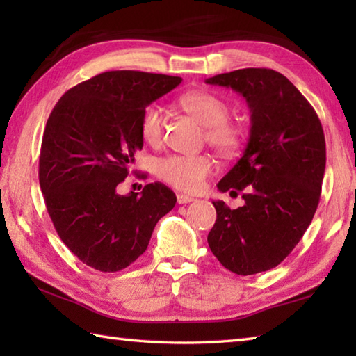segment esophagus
I'll return each mask as SVG.
<instances>
[{
	"mask_svg": "<svg viewBox=\"0 0 356 356\" xmlns=\"http://www.w3.org/2000/svg\"><path fill=\"white\" fill-rule=\"evenodd\" d=\"M190 202H194V197H191V195L177 194V203H180V205H184V203H190Z\"/></svg>",
	"mask_w": 356,
	"mask_h": 356,
	"instance_id": "obj_1",
	"label": "esophagus"
}]
</instances>
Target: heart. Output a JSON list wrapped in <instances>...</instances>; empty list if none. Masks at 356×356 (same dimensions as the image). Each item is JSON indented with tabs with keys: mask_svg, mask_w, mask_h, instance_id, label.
<instances>
[{
	"mask_svg": "<svg viewBox=\"0 0 356 356\" xmlns=\"http://www.w3.org/2000/svg\"><path fill=\"white\" fill-rule=\"evenodd\" d=\"M182 108L207 127L205 138L222 154H234L241 145L240 127L229 120V107L220 97L208 92H190L180 97ZM163 134V116L157 105H148L140 118V136L148 145H157ZM213 161L205 154L168 156L159 163V176L182 191L194 193L211 172Z\"/></svg>",
	"mask_w": 356,
	"mask_h": 356,
	"instance_id": "heart-1",
	"label": "heart"
}]
</instances>
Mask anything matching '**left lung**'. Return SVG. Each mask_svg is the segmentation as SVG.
I'll return each instance as SVG.
<instances>
[{
  "instance_id": "left-lung-1",
  "label": "left lung",
  "mask_w": 356,
  "mask_h": 356,
  "mask_svg": "<svg viewBox=\"0 0 356 356\" xmlns=\"http://www.w3.org/2000/svg\"><path fill=\"white\" fill-rule=\"evenodd\" d=\"M207 84L232 88L246 99L251 130L243 154L218 182L243 193V207L213 200L217 220L208 245L226 269L252 275L282 263L311 225L326 168V140L312 105L282 73L241 69Z\"/></svg>"
}]
</instances>
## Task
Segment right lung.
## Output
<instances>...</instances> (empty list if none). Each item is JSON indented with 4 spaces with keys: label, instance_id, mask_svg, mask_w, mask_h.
<instances>
[{
    "label": "right lung",
    "instance_id": "right-lung-1",
    "mask_svg": "<svg viewBox=\"0 0 356 356\" xmlns=\"http://www.w3.org/2000/svg\"><path fill=\"white\" fill-rule=\"evenodd\" d=\"M182 78L136 70L105 72L64 93L45 125L40 185L65 246L101 272H118L147 251L156 223L176 205L161 182L120 195L142 149V113Z\"/></svg>",
    "mask_w": 356,
    "mask_h": 356
}]
</instances>
